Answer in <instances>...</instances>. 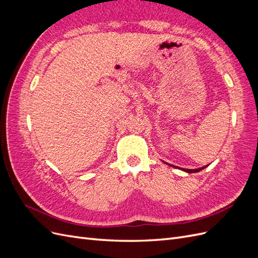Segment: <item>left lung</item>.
<instances>
[{"label": "left lung", "mask_w": 258, "mask_h": 258, "mask_svg": "<svg viewBox=\"0 0 258 258\" xmlns=\"http://www.w3.org/2000/svg\"><path fill=\"white\" fill-rule=\"evenodd\" d=\"M167 165H169V166H171V167L177 168V169L182 170V171H185V172H187V173H195V172H199V171L204 170V169L207 167V166H205V167H201V168H198V169H183V168H178V167H175V166H173V165H170V163H167Z\"/></svg>", "instance_id": "1"}]
</instances>
